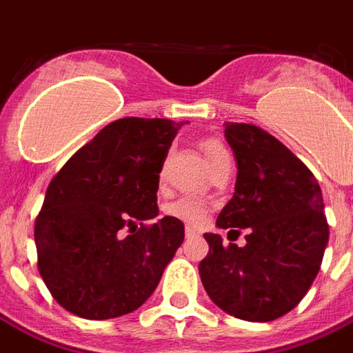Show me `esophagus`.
Here are the masks:
<instances>
[{"instance_id": "esophagus-1", "label": "esophagus", "mask_w": 353, "mask_h": 353, "mask_svg": "<svg viewBox=\"0 0 353 353\" xmlns=\"http://www.w3.org/2000/svg\"><path fill=\"white\" fill-rule=\"evenodd\" d=\"M185 236L187 238H198L199 232L196 229H192V227H185Z\"/></svg>"}]
</instances>
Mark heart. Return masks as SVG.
<instances>
[{
  "mask_svg": "<svg viewBox=\"0 0 353 353\" xmlns=\"http://www.w3.org/2000/svg\"><path fill=\"white\" fill-rule=\"evenodd\" d=\"M201 150H203V155L209 166H212L214 163H218L223 157H229L225 146L218 141H212V139H207L201 143ZM170 212L174 216H177L179 220L187 221V223H192V225H201L207 220L209 216V209L203 201H199L196 198H181L177 199L176 203L170 205Z\"/></svg>",
  "mask_w": 353,
  "mask_h": 353,
  "instance_id": "heart-1",
  "label": "heart"
}]
</instances>
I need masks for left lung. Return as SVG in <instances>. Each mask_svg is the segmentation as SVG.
I'll return each instance as SVG.
<instances>
[{
  "label": "left lung",
  "instance_id": "left-lung-1",
  "mask_svg": "<svg viewBox=\"0 0 353 353\" xmlns=\"http://www.w3.org/2000/svg\"><path fill=\"white\" fill-rule=\"evenodd\" d=\"M223 126L238 176L216 225L249 231L243 247L223 245L220 234L205 232L209 254L199 262V276L225 313L269 323L304 299L321 269L330 236L323 192L279 139L252 124Z\"/></svg>",
  "mask_w": 353,
  "mask_h": 353
}]
</instances>
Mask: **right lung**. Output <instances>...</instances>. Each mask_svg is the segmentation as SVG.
<instances>
[{"label": "right lung", "instance_id": "1", "mask_svg": "<svg viewBox=\"0 0 353 353\" xmlns=\"http://www.w3.org/2000/svg\"><path fill=\"white\" fill-rule=\"evenodd\" d=\"M181 126L168 119L112 122L49 183L34 227L38 269L68 312L115 319L155 291L185 227L174 216L144 221L159 214V174Z\"/></svg>", "mask_w": 353, "mask_h": 353}]
</instances>
